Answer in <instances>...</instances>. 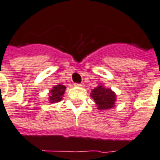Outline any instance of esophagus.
<instances>
[{
  "instance_id": "esophagus-1",
  "label": "esophagus",
  "mask_w": 160,
  "mask_h": 160,
  "mask_svg": "<svg viewBox=\"0 0 160 160\" xmlns=\"http://www.w3.org/2000/svg\"><path fill=\"white\" fill-rule=\"evenodd\" d=\"M74 85H75L76 87H83V86H84L83 83H75Z\"/></svg>"
}]
</instances>
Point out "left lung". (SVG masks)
Segmentation results:
<instances>
[{
    "label": "left lung",
    "instance_id": "left-lung-1",
    "mask_svg": "<svg viewBox=\"0 0 160 160\" xmlns=\"http://www.w3.org/2000/svg\"><path fill=\"white\" fill-rule=\"evenodd\" d=\"M91 97L93 98L98 110H100L114 107L116 100V93L110 88H105L103 85H98L92 90Z\"/></svg>",
    "mask_w": 160,
    "mask_h": 160
}]
</instances>
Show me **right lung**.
I'll return each instance as SVG.
<instances>
[{
  "label": "right lung",
  "instance_id": "right-lung-1",
  "mask_svg": "<svg viewBox=\"0 0 160 160\" xmlns=\"http://www.w3.org/2000/svg\"><path fill=\"white\" fill-rule=\"evenodd\" d=\"M65 90H66V86L62 84H58L53 88L50 90V103H56L60 102L62 99V96L64 94Z\"/></svg>",
  "mask_w": 160,
  "mask_h": 160
}]
</instances>
